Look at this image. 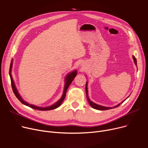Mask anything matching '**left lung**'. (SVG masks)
I'll return each instance as SVG.
<instances>
[{
	"label": "left lung",
	"mask_w": 148,
	"mask_h": 148,
	"mask_svg": "<svg viewBox=\"0 0 148 148\" xmlns=\"http://www.w3.org/2000/svg\"><path fill=\"white\" fill-rule=\"evenodd\" d=\"M132 58H133V60H134V62H135V65L137 66V61H136V59L135 57L134 56H133ZM87 85H88V82L87 81L86 85V95H87V100H88V102H89V103H90V106H91L92 108H94V109H96V110H101V111H102V110H110V109H112V108H116V107H119V105H120V104H121L122 102H123L126 99H127V98L129 97H128V98H126L125 100H123L122 102H121L120 103L118 104L117 105H115V107H107L102 106V105H98V104L94 103V102H92V101H91L90 100V99L89 98L88 95V88H87Z\"/></svg>",
	"instance_id": "left-lung-1"
}]
</instances>
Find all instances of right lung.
I'll return each instance as SVG.
<instances>
[{"mask_svg": "<svg viewBox=\"0 0 148 148\" xmlns=\"http://www.w3.org/2000/svg\"><path fill=\"white\" fill-rule=\"evenodd\" d=\"M12 66H13V59L11 61V63H10V69H9V75L10 77V79H11V84H12V90L13 91V92L14 94V95H16V97H17V98L22 102L23 104L26 105L27 107H29L33 109L34 110H39V111H49V110H54L56 109L58 107H59L60 106V105L61 104V103L62 102V101H64L65 97H66V92L67 90L69 88V87L70 86V85L71 84V83L72 82V81H73L74 78L75 77V76L77 75V70H74L72 72L69 73L66 78H65V84H64V91H63V93L61 97V98L56 103H54V104L50 105V106H48L46 107H37L36 105H33V104H30L28 102H27L26 101H25L22 98V97L20 96V95L19 94L16 87L15 86L14 82L13 81L12 75Z\"/></svg>", "mask_w": 148, "mask_h": 148, "instance_id": "right-lung-1", "label": "right lung"}]
</instances>
